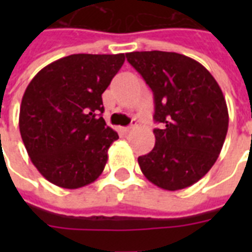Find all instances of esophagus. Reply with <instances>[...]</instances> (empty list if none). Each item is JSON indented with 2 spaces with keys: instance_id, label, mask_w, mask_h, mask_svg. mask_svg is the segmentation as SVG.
<instances>
[{
  "instance_id": "esophagus-1",
  "label": "esophagus",
  "mask_w": 252,
  "mask_h": 252,
  "mask_svg": "<svg viewBox=\"0 0 252 252\" xmlns=\"http://www.w3.org/2000/svg\"><path fill=\"white\" fill-rule=\"evenodd\" d=\"M134 128H136V124H134V122H133V124H132V126H126V128H122V130L124 132V133H130V132H132Z\"/></svg>"
}]
</instances>
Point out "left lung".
Returning <instances> with one entry per match:
<instances>
[{"mask_svg": "<svg viewBox=\"0 0 252 252\" xmlns=\"http://www.w3.org/2000/svg\"><path fill=\"white\" fill-rule=\"evenodd\" d=\"M153 91L156 145L138 157L145 178L178 191L199 182L215 165L229 126L226 100L211 73L175 52L126 53Z\"/></svg>", "mask_w": 252, "mask_h": 252, "instance_id": "left-lung-1", "label": "left lung"}]
</instances>
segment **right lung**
Listing matches in <instances>:
<instances>
[{
	"mask_svg": "<svg viewBox=\"0 0 252 252\" xmlns=\"http://www.w3.org/2000/svg\"><path fill=\"white\" fill-rule=\"evenodd\" d=\"M124 53L63 57L26 89L19 130L33 166L51 183L76 189L98 179L119 136L102 118L104 93Z\"/></svg>",
	"mask_w": 252,
	"mask_h": 252,
	"instance_id": "right-lung-1",
	"label": "right lung"
}]
</instances>
